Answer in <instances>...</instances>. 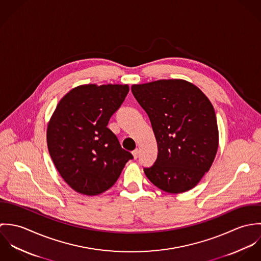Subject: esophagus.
<instances>
[{
    "mask_svg": "<svg viewBox=\"0 0 261 261\" xmlns=\"http://www.w3.org/2000/svg\"><path fill=\"white\" fill-rule=\"evenodd\" d=\"M133 155H134V158H135V159H137V158L139 156V149H135V150L133 151Z\"/></svg>",
    "mask_w": 261,
    "mask_h": 261,
    "instance_id": "esophagus-1",
    "label": "esophagus"
}]
</instances>
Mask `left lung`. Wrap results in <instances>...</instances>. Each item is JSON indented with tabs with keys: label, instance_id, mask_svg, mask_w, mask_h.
Returning a JSON list of instances; mask_svg holds the SVG:
<instances>
[{
	"label": "left lung",
	"instance_id": "8db88e82",
	"mask_svg": "<svg viewBox=\"0 0 261 261\" xmlns=\"http://www.w3.org/2000/svg\"><path fill=\"white\" fill-rule=\"evenodd\" d=\"M132 92L149 115L158 144L156 160L144 169L146 176L168 193L191 190L209 171L218 149L212 103L196 85L183 79L135 84Z\"/></svg>",
	"mask_w": 261,
	"mask_h": 261
}]
</instances>
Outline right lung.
<instances>
[{
	"label": "right lung",
	"instance_id": "obj_1",
	"mask_svg": "<svg viewBox=\"0 0 261 261\" xmlns=\"http://www.w3.org/2000/svg\"><path fill=\"white\" fill-rule=\"evenodd\" d=\"M128 90L127 84L77 86L62 97L50 118L49 153L63 180L80 194L109 190L134 158L108 127Z\"/></svg>",
	"mask_w": 261,
	"mask_h": 261
}]
</instances>
